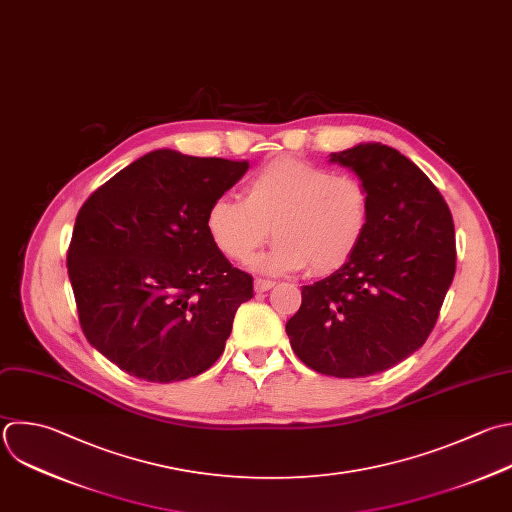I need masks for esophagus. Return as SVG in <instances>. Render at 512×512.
<instances>
[{"instance_id": "esophagus-1", "label": "esophagus", "mask_w": 512, "mask_h": 512, "mask_svg": "<svg viewBox=\"0 0 512 512\" xmlns=\"http://www.w3.org/2000/svg\"><path fill=\"white\" fill-rule=\"evenodd\" d=\"M274 284H276V282H272V280L256 278V280H254V290H256V292H268L270 288H274Z\"/></svg>"}]
</instances>
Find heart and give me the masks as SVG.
Instances as JSON below:
<instances>
[{
    "label": "heart",
    "instance_id": "obj_1",
    "mask_svg": "<svg viewBox=\"0 0 512 512\" xmlns=\"http://www.w3.org/2000/svg\"><path fill=\"white\" fill-rule=\"evenodd\" d=\"M366 184L350 174L294 156L260 166L244 186V200L216 198L206 212L214 246L238 264L254 260L272 236L278 240L260 260L266 272L324 276L342 268L360 248L370 224Z\"/></svg>",
    "mask_w": 512,
    "mask_h": 512
}]
</instances>
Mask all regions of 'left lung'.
<instances>
[{"instance_id":"8db88e82","label":"left lung","mask_w":512,"mask_h":512,"mask_svg":"<svg viewBox=\"0 0 512 512\" xmlns=\"http://www.w3.org/2000/svg\"><path fill=\"white\" fill-rule=\"evenodd\" d=\"M330 162L366 184L370 224L342 268L302 286L286 334L312 370L360 378L392 368L426 342L454 278V224L436 186L398 150L358 144L330 154Z\"/></svg>"}]
</instances>
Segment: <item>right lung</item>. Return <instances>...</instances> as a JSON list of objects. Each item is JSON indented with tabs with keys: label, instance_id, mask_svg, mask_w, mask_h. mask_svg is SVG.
Segmentation results:
<instances>
[{
	"label": "right lung",
	"instance_id": "right-lung-1",
	"mask_svg": "<svg viewBox=\"0 0 512 512\" xmlns=\"http://www.w3.org/2000/svg\"><path fill=\"white\" fill-rule=\"evenodd\" d=\"M248 166L156 150L80 208L68 248L80 324L124 372L176 382L224 352L252 276L214 246L206 212Z\"/></svg>",
	"mask_w": 512,
	"mask_h": 512
}]
</instances>
